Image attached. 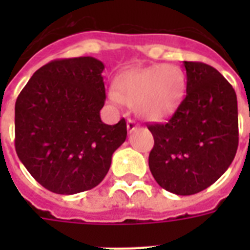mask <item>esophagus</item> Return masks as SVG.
<instances>
[{"label": "esophagus", "mask_w": 250, "mask_h": 250, "mask_svg": "<svg viewBox=\"0 0 250 250\" xmlns=\"http://www.w3.org/2000/svg\"><path fill=\"white\" fill-rule=\"evenodd\" d=\"M127 128H128L129 132H133V131H137V129L140 128V125H139V123H137L136 121L128 119V121H127Z\"/></svg>", "instance_id": "obj_1"}]
</instances>
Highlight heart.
I'll return each mask as SVG.
<instances>
[{
	"label": "heart",
	"mask_w": 250,
	"mask_h": 250,
	"mask_svg": "<svg viewBox=\"0 0 250 250\" xmlns=\"http://www.w3.org/2000/svg\"><path fill=\"white\" fill-rule=\"evenodd\" d=\"M186 89V76L178 66L154 64L122 74L109 97L114 104L133 107L146 121L157 122L178 109Z\"/></svg>",
	"instance_id": "b5f03b06"
}]
</instances>
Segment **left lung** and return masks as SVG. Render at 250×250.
I'll list each match as a JSON object with an SVG mask.
<instances>
[{
  "label": "left lung",
  "mask_w": 250,
  "mask_h": 250,
  "mask_svg": "<svg viewBox=\"0 0 250 250\" xmlns=\"http://www.w3.org/2000/svg\"><path fill=\"white\" fill-rule=\"evenodd\" d=\"M187 94L166 123L148 125L154 137L150 172L179 196L201 192L225 174L239 145L237 98L222 74L202 62H187Z\"/></svg>",
  "instance_id": "1"
}]
</instances>
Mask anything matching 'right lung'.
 <instances>
[{
	"mask_svg": "<svg viewBox=\"0 0 250 250\" xmlns=\"http://www.w3.org/2000/svg\"><path fill=\"white\" fill-rule=\"evenodd\" d=\"M104 63L93 57L40 67L15 102V150L41 186L58 194L92 189L105 178L127 125H105Z\"/></svg>",
	"mask_w": 250,
	"mask_h": 250,
	"instance_id": "1",
	"label": "right lung"
}]
</instances>
